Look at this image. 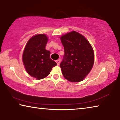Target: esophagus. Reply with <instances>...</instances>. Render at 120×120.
Instances as JSON below:
<instances>
[{
	"instance_id": "esophagus-1",
	"label": "esophagus",
	"mask_w": 120,
	"mask_h": 120,
	"mask_svg": "<svg viewBox=\"0 0 120 120\" xmlns=\"http://www.w3.org/2000/svg\"><path fill=\"white\" fill-rule=\"evenodd\" d=\"M60 62H61V60L60 59H58L57 60H56V64H57L58 65H59L60 64Z\"/></svg>"
}]
</instances>
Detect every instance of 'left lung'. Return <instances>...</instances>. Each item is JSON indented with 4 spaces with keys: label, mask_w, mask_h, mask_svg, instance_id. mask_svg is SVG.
I'll return each mask as SVG.
<instances>
[{
    "label": "left lung",
    "mask_w": 120,
    "mask_h": 120,
    "mask_svg": "<svg viewBox=\"0 0 120 120\" xmlns=\"http://www.w3.org/2000/svg\"><path fill=\"white\" fill-rule=\"evenodd\" d=\"M64 54L60 66L63 76L72 82L83 80L90 72L94 62L92 45L84 36L75 31L60 38Z\"/></svg>",
    "instance_id": "obj_1"
}]
</instances>
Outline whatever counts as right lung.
Wrapping results in <instances>:
<instances>
[{
    "label": "right lung",
    "mask_w": 120,
    "mask_h": 120,
    "mask_svg": "<svg viewBox=\"0 0 120 120\" xmlns=\"http://www.w3.org/2000/svg\"><path fill=\"white\" fill-rule=\"evenodd\" d=\"M48 41L46 34H37L30 38L24 50L22 59L26 72L37 79L47 77L57 65L50 58V52L45 49Z\"/></svg>",
    "instance_id": "add662e5"
}]
</instances>
